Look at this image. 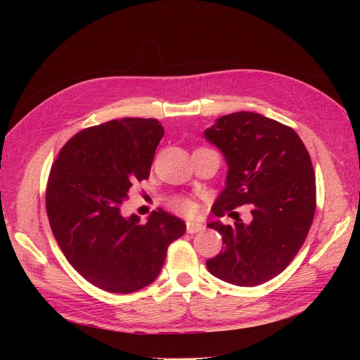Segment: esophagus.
<instances>
[{
  "label": "esophagus",
  "instance_id": "esophagus-1",
  "mask_svg": "<svg viewBox=\"0 0 360 360\" xmlns=\"http://www.w3.org/2000/svg\"><path fill=\"white\" fill-rule=\"evenodd\" d=\"M204 230V225L198 224V222H186V231L189 234H195V233H200Z\"/></svg>",
  "mask_w": 360,
  "mask_h": 360
}]
</instances>
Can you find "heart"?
<instances>
[{
  "mask_svg": "<svg viewBox=\"0 0 360 360\" xmlns=\"http://www.w3.org/2000/svg\"><path fill=\"white\" fill-rule=\"evenodd\" d=\"M169 207L172 210H176L181 214H193L197 212V204L192 201L191 198H184V197H176L169 201Z\"/></svg>",
  "mask_w": 360,
  "mask_h": 360,
  "instance_id": "1",
  "label": "heart"
}]
</instances>
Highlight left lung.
<instances>
[{"label":"left lung","mask_w":360,"mask_h":360,"mask_svg":"<svg viewBox=\"0 0 360 360\" xmlns=\"http://www.w3.org/2000/svg\"><path fill=\"white\" fill-rule=\"evenodd\" d=\"M205 138L230 167L213 213L249 204L252 214L250 224L238 216L233 225L209 224L225 246L205 266L233 285L264 284L291 263L309 233L317 207L311 156L294 129L255 112L222 115Z\"/></svg>","instance_id":"left-lung-1"}]
</instances>
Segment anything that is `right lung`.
Wrapping results in <instances>:
<instances>
[{"instance_id":"add662e5","label":"right lung","mask_w":360,"mask_h":360,"mask_svg":"<svg viewBox=\"0 0 360 360\" xmlns=\"http://www.w3.org/2000/svg\"><path fill=\"white\" fill-rule=\"evenodd\" d=\"M163 127L155 118L111 120L63 146L46 183V213L64 257L94 287L134 292L150 285L168 246L186 231L162 209L147 224L122 216L132 184L147 180Z\"/></svg>"}]
</instances>
